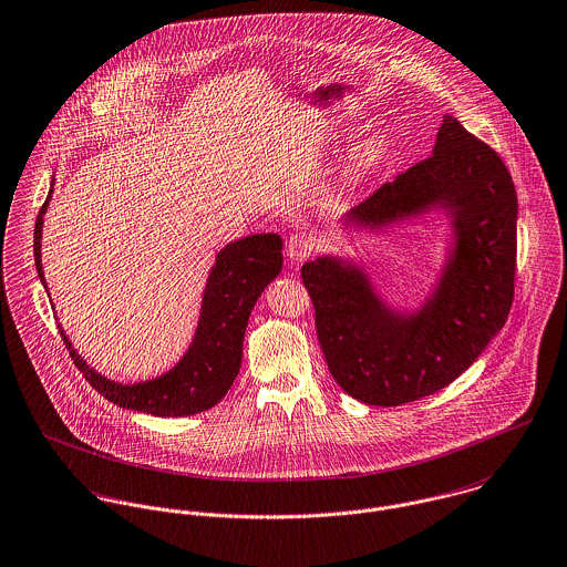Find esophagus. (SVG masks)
<instances>
[{"instance_id": "esophagus-1", "label": "esophagus", "mask_w": 567, "mask_h": 567, "mask_svg": "<svg viewBox=\"0 0 567 567\" xmlns=\"http://www.w3.org/2000/svg\"><path fill=\"white\" fill-rule=\"evenodd\" d=\"M317 248V238L308 231H299V234H292L288 240H286V252L292 261H303L312 255V250Z\"/></svg>"}]
</instances>
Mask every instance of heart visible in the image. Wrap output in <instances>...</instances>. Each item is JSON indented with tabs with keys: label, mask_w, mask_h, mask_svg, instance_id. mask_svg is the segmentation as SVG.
Segmentation results:
<instances>
[{
	"label": "heart",
	"mask_w": 567,
	"mask_h": 567,
	"mask_svg": "<svg viewBox=\"0 0 567 567\" xmlns=\"http://www.w3.org/2000/svg\"><path fill=\"white\" fill-rule=\"evenodd\" d=\"M382 148H384L382 137H378V135L369 137V140L360 146V151H358V155H355V165H358V167H364V165L375 162V159L380 157Z\"/></svg>",
	"instance_id": "heart-1"
}]
</instances>
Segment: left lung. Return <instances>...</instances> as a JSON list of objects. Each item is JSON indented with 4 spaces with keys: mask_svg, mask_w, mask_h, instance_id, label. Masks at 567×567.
Returning <instances> with one entry per match:
<instances>
[{
    "mask_svg": "<svg viewBox=\"0 0 567 567\" xmlns=\"http://www.w3.org/2000/svg\"><path fill=\"white\" fill-rule=\"evenodd\" d=\"M441 205L456 248L434 297L402 317L355 266L319 257L301 268L329 373L353 400L400 405L434 395L467 371L504 327L515 290L517 194L499 155L445 117L434 155L414 163L349 212L382 227Z\"/></svg>",
    "mask_w": 567,
    "mask_h": 567,
    "instance_id": "8db88e82",
    "label": "left lung"
}]
</instances>
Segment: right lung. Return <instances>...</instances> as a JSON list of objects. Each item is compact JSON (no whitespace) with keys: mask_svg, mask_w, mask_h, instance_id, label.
<instances>
[{"mask_svg":"<svg viewBox=\"0 0 567 567\" xmlns=\"http://www.w3.org/2000/svg\"><path fill=\"white\" fill-rule=\"evenodd\" d=\"M48 200L39 209L34 225V264L43 286L41 229ZM281 246L284 244L277 234H259L227 244L218 252L216 266L207 279L194 342L183 360L162 378L128 386L111 382L86 367V362L72 349L65 331L59 329L74 364L104 400L120 408L148 412L155 416H187L218 404L238 378L244 331L250 310L261 290L281 270Z\"/></svg>","mask_w":567,"mask_h":567,"instance_id":"obj_1","label":"right lung"}]
</instances>
